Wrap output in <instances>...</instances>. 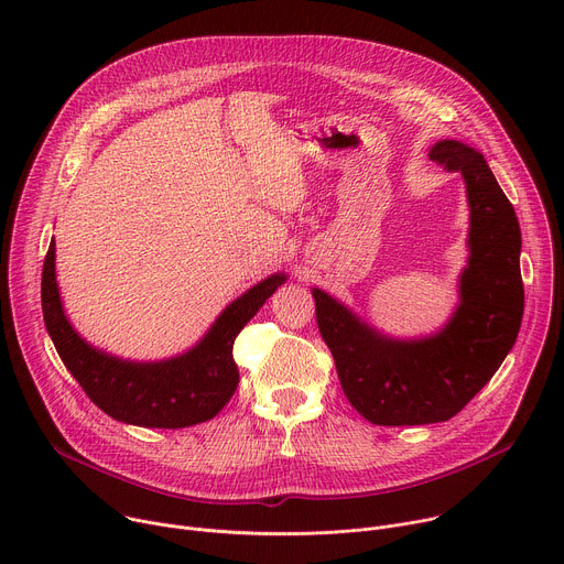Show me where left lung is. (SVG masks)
<instances>
[{
    "instance_id": "8db88e82",
    "label": "left lung",
    "mask_w": 564,
    "mask_h": 564,
    "mask_svg": "<svg viewBox=\"0 0 564 564\" xmlns=\"http://www.w3.org/2000/svg\"><path fill=\"white\" fill-rule=\"evenodd\" d=\"M431 160L464 176L470 207L468 268L459 305L442 333L394 341L314 288L318 333L328 344L350 404L377 426L446 422L489 383L516 344L524 312L520 225L485 155L440 140Z\"/></svg>"
}]
</instances>
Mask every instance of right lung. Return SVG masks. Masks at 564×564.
<instances>
[{"mask_svg": "<svg viewBox=\"0 0 564 564\" xmlns=\"http://www.w3.org/2000/svg\"><path fill=\"white\" fill-rule=\"evenodd\" d=\"M281 283L285 274H272L229 303L189 352L153 364L124 361L89 346L70 328L57 292L51 240L42 270V312L59 359L100 411L133 426L185 429L216 417L231 399L238 386L234 339Z\"/></svg>", "mask_w": 564, "mask_h": 564, "instance_id": "1", "label": "right lung"}]
</instances>
